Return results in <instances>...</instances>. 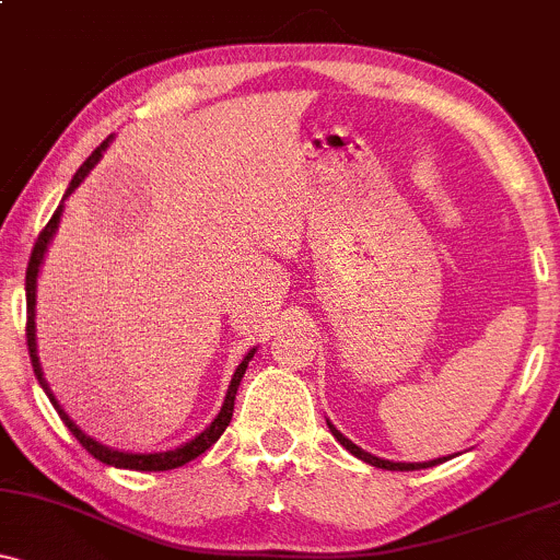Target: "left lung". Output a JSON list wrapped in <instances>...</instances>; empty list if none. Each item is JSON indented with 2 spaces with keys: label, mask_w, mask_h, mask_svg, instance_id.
Instances as JSON below:
<instances>
[{
  "label": "left lung",
  "mask_w": 560,
  "mask_h": 560,
  "mask_svg": "<svg viewBox=\"0 0 560 560\" xmlns=\"http://www.w3.org/2000/svg\"><path fill=\"white\" fill-rule=\"evenodd\" d=\"M329 429H331V434L339 440V445H345L352 455H355V458H361V460H365V464H371V466H376V468H387V471H419V468H429V466L442 464V458L429 460V464H392V460H382V458H376V455L365 453V450H361L358 445H352V442L347 440V436H342V434L337 432V429H334V423H329Z\"/></svg>",
  "instance_id": "8db88e82"
}]
</instances>
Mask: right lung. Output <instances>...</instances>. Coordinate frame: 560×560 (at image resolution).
<instances>
[{
  "mask_svg": "<svg viewBox=\"0 0 560 560\" xmlns=\"http://www.w3.org/2000/svg\"><path fill=\"white\" fill-rule=\"evenodd\" d=\"M107 144H110V139L102 141V144L96 147L92 155L83 160V165H81L79 171H75L73 182H70V186H68L66 197L70 195V191L75 189V186H79V184L83 182V178H86V173L94 168L96 160L102 158V152H105ZM60 215H62V205H57V210L52 213V218H49V223L42 229V234H38V240H36V244H34V253H31V260H28V271H25V305H28V318H25V339H28L31 365H34V374H36V378H38V384H42L44 392H47V395H49V400H52V405L57 408V413H60V419L66 421V427L70 429V434H73L75 440L81 442V447L86 450V453H92L96 460H102V464L118 466V468H131V471H168V468H178V466L189 464V460H195L197 455H202L205 450L213 447L215 442H218V436L226 432L231 416H234L236 387H240L244 371H247V363L253 361L255 350H249L247 355H244V361H242L240 365H236L234 378H231L229 392H226V400H223V408H221V413L215 416V421L210 423V427L205 429V432H199V434L195 436V440L186 442V445L176 447V450H168V453L133 455V453H118V450H110V447L100 445V442H94L92 436L83 434L81 429L75 427V423L68 419L66 410H62L60 405H57V400L52 397V392H49V387H47V382H44L42 365H38V355H36V320H34V318H36V276H38V266H42V260H44V253H47V244H49V240H52L57 223H60Z\"/></svg>",
  "mask_w": 560,
  "mask_h": 560,
  "instance_id": "1",
  "label": "right lung"
}]
</instances>
